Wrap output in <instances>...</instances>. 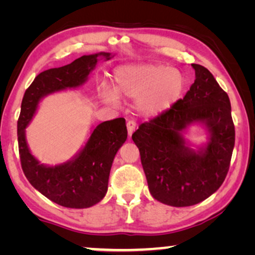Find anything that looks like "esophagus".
Instances as JSON below:
<instances>
[{"label":"esophagus","instance_id":"obj_1","mask_svg":"<svg viewBox=\"0 0 255 255\" xmlns=\"http://www.w3.org/2000/svg\"><path fill=\"white\" fill-rule=\"evenodd\" d=\"M127 128H128V133L131 137L132 133H133L134 130H135V122L134 121H128L127 123Z\"/></svg>","mask_w":255,"mask_h":255}]
</instances>
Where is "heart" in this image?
Instances as JSON below:
<instances>
[{
    "mask_svg": "<svg viewBox=\"0 0 255 255\" xmlns=\"http://www.w3.org/2000/svg\"><path fill=\"white\" fill-rule=\"evenodd\" d=\"M113 87L101 85L100 99L118 107L121 97L135 100L134 108L144 117H156L180 100L184 78L179 69L163 65H125L113 74Z\"/></svg>",
    "mask_w": 255,
    "mask_h": 255,
    "instance_id": "obj_1",
    "label": "heart"
}]
</instances>
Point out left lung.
<instances>
[{
	"instance_id": "8db88e82",
	"label": "left lung",
	"mask_w": 255,
	"mask_h": 255,
	"mask_svg": "<svg viewBox=\"0 0 255 255\" xmlns=\"http://www.w3.org/2000/svg\"><path fill=\"white\" fill-rule=\"evenodd\" d=\"M191 67L195 81L183 99L132 134L149 193L170 207H190L216 193L235 147L228 94L207 68L197 64ZM194 126L203 128L207 135L200 145L185 138Z\"/></svg>"
}]
</instances>
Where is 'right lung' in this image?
I'll return each mask as SVG.
<instances>
[{"instance_id":"1","label":"right lung","mask_w":255,"mask_h":255,"mask_svg":"<svg viewBox=\"0 0 255 255\" xmlns=\"http://www.w3.org/2000/svg\"><path fill=\"white\" fill-rule=\"evenodd\" d=\"M108 52L82 55L71 64L47 69L36 76L24 94L17 122L20 163L26 179L45 197L66 208H90L103 200L108 191L110 169L115 155L128 138L124 118L103 122L92 127L82 147L67 161L58 165L41 163L30 151L25 128L39 103L54 93L80 89L97 62L109 60Z\"/></svg>"}]
</instances>
